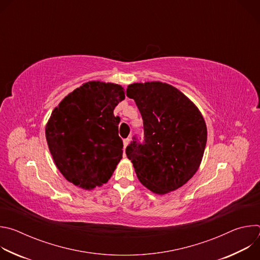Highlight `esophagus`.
<instances>
[{
	"instance_id": "34e87169",
	"label": "esophagus",
	"mask_w": 260,
	"mask_h": 260,
	"mask_svg": "<svg viewBox=\"0 0 260 260\" xmlns=\"http://www.w3.org/2000/svg\"><path fill=\"white\" fill-rule=\"evenodd\" d=\"M129 141H131V139H129V138H127V139H124V140H123V148H124V149L126 148V146L128 145Z\"/></svg>"
}]
</instances>
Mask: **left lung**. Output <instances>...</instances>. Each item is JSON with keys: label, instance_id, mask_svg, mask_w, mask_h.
<instances>
[{"label": "left lung", "instance_id": "1", "mask_svg": "<svg viewBox=\"0 0 260 260\" xmlns=\"http://www.w3.org/2000/svg\"><path fill=\"white\" fill-rule=\"evenodd\" d=\"M134 99L144 124V141L134 138L125 152L137 177L156 194L174 191L199 170L207 126L197 106L176 87L162 82L134 83Z\"/></svg>", "mask_w": 260, "mask_h": 260}]
</instances>
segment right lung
I'll use <instances>...</instances> for the list:
<instances>
[{
    "mask_svg": "<svg viewBox=\"0 0 260 260\" xmlns=\"http://www.w3.org/2000/svg\"><path fill=\"white\" fill-rule=\"evenodd\" d=\"M122 86L84 83L54 110L45 134L52 158L62 176L83 189L102 186L122 158L119 116L113 111L124 100Z\"/></svg>",
    "mask_w": 260,
    "mask_h": 260,
    "instance_id": "add662e5",
    "label": "right lung"
}]
</instances>
